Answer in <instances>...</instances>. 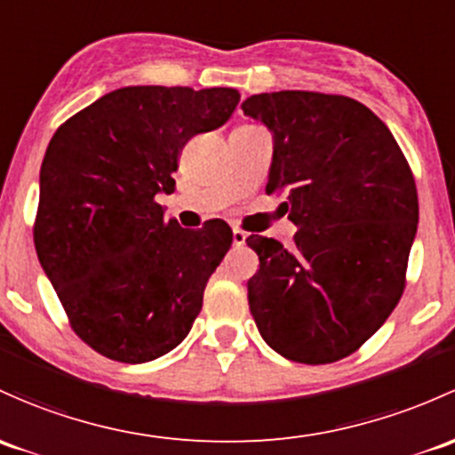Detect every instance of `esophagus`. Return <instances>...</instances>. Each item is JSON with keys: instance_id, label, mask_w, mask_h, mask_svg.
Segmentation results:
<instances>
[{"instance_id": "34e87169", "label": "esophagus", "mask_w": 455, "mask_h": 455, "mask_svg": "<svg viewBox=\"0 0 455 455\" xmlns=\"http://www.w3.org/2000/svg\"><path fill=\"white\" fill-rule=\"evenodd\" d=\"M233 243L235 246H243L246 243V233L240 231V228H233Z\"/></svg>"}]
</instances>
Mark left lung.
Segmentation results:
<instances>
[{"label": "left lung", "instance_id": "1", "mask_svg": "<svg viewBox=\"0 0 455 455\" xmlns=\"http://www.w3.org/2000/svg\"><path fill=\"white\" fill-rule=\"evenodd\" d=\"M243 113L275 140L266 194L285 191L294 246L251 235L259 257L248 305L267 347L331 364L364 344L399 303L419 224L412 170L371 108L347 95H251Z\"/></svg>", "mask_w": 455, "mask_h": 455}]
</instances>
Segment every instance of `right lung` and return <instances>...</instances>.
Masks as SVG:
<instances>
[{
    "label": "right lung",
    "instance_id": "obj_1",
    "mask_svg": "<svg viewBox=\"0 0 455 455\" xmlns=\"http://www.w3.org/2000/svg\"><path fill=\"white\" fill-rule=\"evenodd\" d=\"M240 102L228 87H124L71 115L41 165L35 248L76 336L124 364L179 347L231 248L227 224L167 220L183 146Z\"/></svg>",
    "mask_w": 455,
    "mask_h": 455
}]
</instances>
